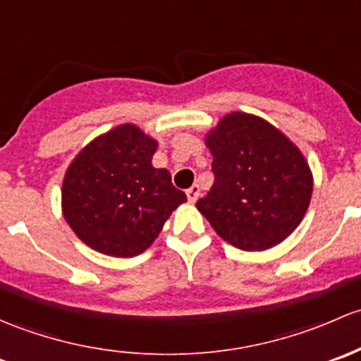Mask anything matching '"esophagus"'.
Wrapping results in <instances>:
<instances>
[{"label": "esophagus", "mask_w": 361, "mask_h": 361, "mask_svg": "<svg viewBox=\"0 0 361 361\" xmlns=\"http://www.w3.org/2000/svg\"><path fill=\"white\" fill-rule=\"evenodd\" d=\"M200 191H202V189H200L198 184L191 185V188H189L188 191H185V195H188V202L189 203H195L196 200L200 198Z\"/></svg>", "instance_id": "esophagus-1"}]
</instances>
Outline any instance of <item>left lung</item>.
<instances>
[{"label":"left lung","mask_w":361,"mask_h":361,"mask_svg":"<svg viewBox=\"0 0 361 361\" xmlns=\"http://www.w3.org/2000/svg\"><path fill=\"white\" fill-rule=\"evenodd\" d=\"M214 185L196 202L222 240L266 250L300 224L313 176L297 146L262 118L231 113L207 133Z\"/></svg>","instance_id":"1"}]
</instances>
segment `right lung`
Instances as JSON below:
<instances>
[{
  "label": "right lung",
  "mask_w": 361,
  "mask_h": 361,
  "mask_svg": "<svg viewBox=\"0 0 361 361\" xmlns=\"http://www.w3.org/2000/svg\"><path fill=\"white\" fill-rule=\"evenodd\" d=\"M158 142L135 125L92 140L69 165L62 212L76 236L100 254L133 257L149 247L185 195L154 169Z\"/></svg>",
  "instance_id": "add662e5"
}]
</instances>
